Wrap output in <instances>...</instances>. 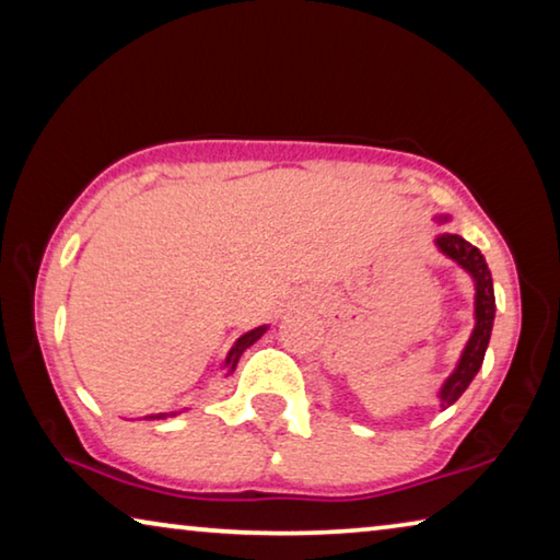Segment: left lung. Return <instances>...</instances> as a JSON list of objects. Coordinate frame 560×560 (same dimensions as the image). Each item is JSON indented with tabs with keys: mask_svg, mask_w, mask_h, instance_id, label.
Masks as SVG:
<instances>
[{
	"mask_svg": "<svg viewBox=\"0 0 560 560\" xmlns=\"http://www.w3.org/2000/svg\"><path fill=\"white\" fill-rule=\"evenodd\" d=\"M438 224H450V214H434L432 217ZM434 246L444 257L452 259L462 271L469 273L474 283V326L471 334L464 343L462 353L454 363V371L444 377V383L438 390V402L440 410H447L464 395V390L471 385L474 377H477L481 363H485V353L491 338V328H494V316H497V301H494V281H491V271L487 267L485 254H481L477 246L462 240L459 234L452 232H438L434 234Z\"/></svg>",
	"mask_w": 560,
	"mask_h": 560,
	"instance_id": "left-lung-1",
	"label": "left lung"
}]
</instances>
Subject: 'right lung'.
Wrapping results in <instances>:
<instances>
[{
	"instance_id": "obj_1",
	"label": "right lung",
	"mask_w": 560,
	"mask_h": 560,
	"mask_svg": "<svg viewBox=\"0 0 560 560\" xmlns=\"http://www.w3.org/2000/svg\"><path fill=\"white\" fill-rule=\"evenodd\" d=\"M269 330V324H264V326H257V328H252V330H246V334H242L240 338L234 340L232 343V348L226 350V358H224V363H222V368L226 371V375H232L234 373V368H236V363H240V358H242V353L246 348H252L254 343H257V340L267 334ZM170 415H177V412H158V415H148L145 420H165V417H170Z\"/></svg>"
}]
</instances>
